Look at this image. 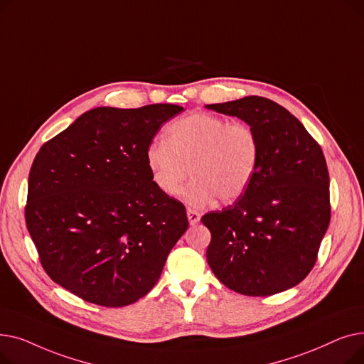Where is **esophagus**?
I'll use <instances>...</instances> for the list:
<instances>
[{"label":"esophagus","mask_w":364,"mask_h":364,"mask_svg":"<svg viewBox=\"0 0 364 364\" xmlns=\"http://www.w3.org/2000/svg\"><path fill=\"white\" fill-rule=\"evenodd\" d=\"M187 218H188L190 225H196L200 221V214L192 208H187Z\"/></svg>","instance_id":"1"}]
</instances>
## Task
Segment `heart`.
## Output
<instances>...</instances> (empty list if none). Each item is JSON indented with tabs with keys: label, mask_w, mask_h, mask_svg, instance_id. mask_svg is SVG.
<instances>
[{
	"label": "heart",
	"mask_w": 364,
	"mask_h": 364,
	"mask_svg": "<svg viewBox=\"0 0 364 364\" xmlns=\"http://www.w3.org/2000/svg\"><path fill=\"white\" fill-rule=\"evenodd\" d=\"M259 162L257 132L246 122H230L213 113H192L171 122L165 139L146 149L151 181L166 196H176L192 177L184 198L195 206L240 199Z\"/></svg>",
	"instance_id": "b5f03b06"
}]
</instances>
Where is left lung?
<instances>
[{"instance_id":"obj_1","label":"left lung","mask_w":364,"mask_h":364,"mask_svg":"<svg viewBox=\"0 0 364 364\" xmlns=\"http://www.w3.org/2000/svg\"><path fill=\"white\" fill-rule=\"evenodd\" d=\"M206 107L245 121L259 141L258 168L245 195L202 217L211 232L208 264L242 295L291 289L311 272L331 221L323 151L294 114L270 99L250 95Z\"/></svg>"}]
</instances>
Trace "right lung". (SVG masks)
<instances>
[{"label": "right lung", "instance_id": "add662e5", "mask_svg": "<svg viewBox=\"0 0 364 364\" xmlns=\"http://www.w3.org/2000/svg\"><path fill=\"white\" fill-rule=\"evenodd\" d=\"M183 110L95 107L36 153L25 218L53 282L103 307L129 305L156 284L188 221L151 181L146 149Z\"/></svg>", "mask_w": 364, "mask_h": 364}]
</instances>
